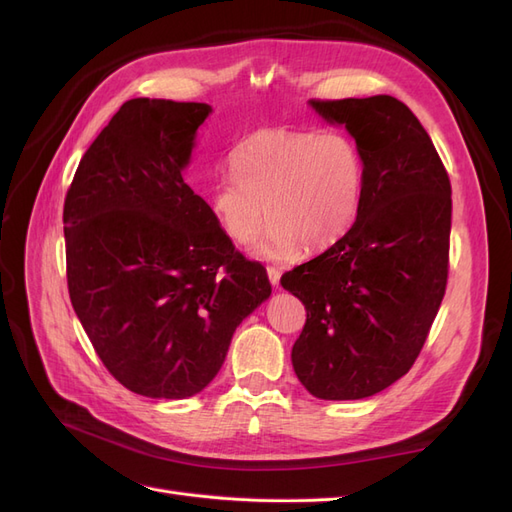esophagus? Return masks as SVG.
Masks as SVG:
<instances>
[{"label": "esophagus", "mask_w": 512, "mask_h": 512, "mask_svg": "<svg viewBox=\"0 0 512 512\" xmlns=\"http://www.w3.org/2000/svg\"><path fill=\"white\" fill-rule=\"evenodd\" d=\"M267 273H269V282L273 286H280V277H282V271L277 267H267Z\"/></svg>", "instance_id": "1"}]
</instances>
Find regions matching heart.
<instances>
[{
  "label": "heart",
  "instance_id": "1",
  "mask_svg": "<svg viewBox=\"0 0 512 512\" xmlns=\"http://www.w3.org/2000/svg\"><path fill=\"white\" fill-rule=\"evenodd\" d=\"M232 175L209 190L213 218L235 243H250L265 222L258 254L284 260L342 239L365 192L363 153L344 132L256 130L230 153Z\"/></svg>",
  "mask_w": 512,
  "mask_h": 512
}]
</instances>
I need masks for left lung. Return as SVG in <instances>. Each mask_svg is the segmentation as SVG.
I'll use <instances>...</instances> for the list:
<instances>
[{
  "instance_id": "obj_1",
  "label": "left lung",
  "mask_w": 512,
  "mask_h": 512,
  "mask_svg": "<svg viewBox=\"0 0 512 512\" xmlns=\"http://www.w3.org/2000/svg\"><path fill=\"white\" fill-rule=\"evenodd\" d=\"M309 104L352 134L365 192L346 235L282 275L307 312L292 367L314 397L363 399L408 374L436 320L448 280L451 181L397 98Z\"/></svg>"
}]
</instances>
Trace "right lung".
<instances>
[{
	"instance_id": "obj_1",
	"label": "right lung",
	"mask_w": 512,
	"mask_h": 512,
	"mask_svg": "<svg viewBox=\"0 0 512 512\" xmlns=\"http://www.w3.org/2000/svg\"><path fill=\"white\" fill-rule=\"evenodd\" d=\"M209 113L203 102H123L64 203L74 312L108 374L153 399L203 391L241 320L271 294L267 269L183 181Z\"/></svg>"
}]
</instances>
